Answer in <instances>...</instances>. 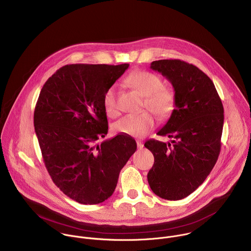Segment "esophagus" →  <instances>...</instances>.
Returning <instances> with one entry per match:
<instances>
[{"label":"esophagus","mask_w":251,"mask_h":251,"mask_svg":"<svg viewBox=\"0 0 251 251\" xmlns=\"http://www.w3.org/2000/svg\"><path fill=\"white\" fill-rule=\"evenodd\" d=\"M136 144H137V148L139 149V150H141V149H143V147H144V145H143V143L141 142V141H136Z\"/></svg>","instance_id":"34e87169"}]
</instances>
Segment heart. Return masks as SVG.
Listing matches in <instances>:
<instances>
[{
  "mask_svg": "<svg viewBox=\"0 0 251 251\" xmlns=\"http://www.w3.org/2000/svg\"><path fill=\"white\" fill-rule=\"evenodd\" d=\"M126 82L138 90L145 97L144 107L153 112L159 119H167L175 106V93L170 88L163 85L160 76L143 70L130 73ZM104 110L108 117L116 118L120 115L118 91L115 85L107 89L103 97ZM155 126V118L149 112L137 115H126L114 124L115 132L134 137L146 135Z\"/></svg>",
  "mask_w": 251,
  "mask_h": 251,
  "instance_id": "heart-1",
  "label": "heart"
}]
</instances>
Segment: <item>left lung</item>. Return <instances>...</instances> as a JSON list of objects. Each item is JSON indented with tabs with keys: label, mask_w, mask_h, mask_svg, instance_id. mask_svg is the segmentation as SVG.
<instances>
[{
	"label": "left lung",
	"mask_w": 251,
	"mask_h": 251,
	"mask_svg": "<svg viewBox=\"0 0 251 251\" xmlns=\"http://www.w3.org/2000/svg\"><path fill=\"white\" fill-rule=\"evenodd\" d=\"M150 68L171 83L175 109L157 134L170 143L145 142L155 158L147 178L162 199L178 201L201 186L215 166L221 148L224 109L212 81L193 64L179 59L153 61Z\"/></svg>",
	"instance_id": "1"
}]
</instances>
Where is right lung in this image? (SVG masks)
Here are the masks:
<instances>
[{
  "mask_svg": "<svg viewBox=\"0 0 251 251\" xmlns=\"http://www.w3.org/2000/svg\"><path fill=\"white\" fill-rule=\"evenodd\" d=\"M129 64H70L44 84L34 112L35 132L53 183L70 199L96 204L110 198L120 171L136 151L129 136L97 144L108 133L103 97Z\"/></svg>",
  "mask_w": 251,
  "mask_h": 251,
  "instance_id": "1",
  "label": "right lung"
}]
</instances>
